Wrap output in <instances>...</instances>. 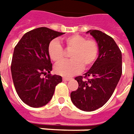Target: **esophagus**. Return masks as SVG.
<instances>
[{"mask_svg": "<svg viewBox=\"0 0 134 134\" xmlns=\"http://www.w3.org/2000/svg\"><path fill=\"white\" fill-rule=\"evenodd\" d=\"M70 79V77H63V80L64 81H69Z\"/></svg>", "mask_w": 134, "mask_h": 134, "instance_id": "1", "label": "esophagus"}]
</instances>
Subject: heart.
Returning <instances> with one entry per match:
<instances>
[{
    "label": "heart",
    "instance_id": "1",
    "mask_svg": "<svg viewBox=\"0 0 134 134\" xmlns=\"http://www.w3.org/2000/svg\"><path fill=\"white\" fill-rule=\"evenodd\" d=\"M67 49L72 50L70 61H63L55 67L56 73L64 76H71L79 73L82 68L90 67L95 61L98 53V46L94 40L73 34L63 40ZM48 54L50 59L55 63H59L64 59V50L58 40L51 41L48 46Z\"/></svg>",
    "mask_w": 134,
    "mask_h": 134
}]
</instances>
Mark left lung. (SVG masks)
Wrapping results in <instances>:
<instances>
[{"instance_id": "8db88e82", "label": "left lung", "mask_w": 134, "mask_h": 134, "mask_svg": "<svg viewBox=\"0 0 134 134\" xmlns=\"http://www.w3.org/2000/svg\"><path fill=\"white\" fill-rule=\"evenodd\" d=\"M89 33L95 39L99 55L91 69L75 79L76 91H72L73 103L81 110L91 112L103 107L113 95L122 73L121 52L113 38L97 30Z\"/></svg>"}]
</instances>
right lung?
Here are the masks:
<instances>
[{"mask_svg": "<svg viewBox=\"0 0 134 134\" xmlns=\"http://www.w3.org/2000/svg\"><path fill=\"white\" fill-rule=\"evenodd\" d=\"M48 27L27 32L14 49L11 73L15 88L20 99L31 107H43L51 100L61 76L51 75L52 64L48 46L55 38L64 34ZM46 76L43 78L42 76Z\"/></svg>", "mask_w": 134, "mask_h": 134, "instance_id": "1", "label": "right lung"}]
</instances>
